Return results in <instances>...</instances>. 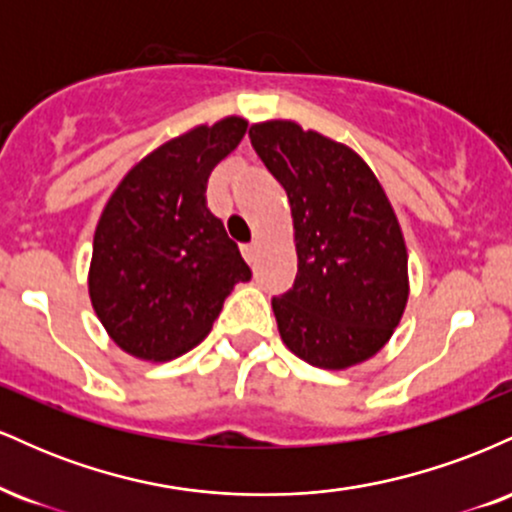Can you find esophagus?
I'll return each instance as SVG.
<instances>
[{
	"label": "esophagus",
	"instance_id": "obj_1",
	"mask_svg": "<svg viewBox=\"0 0 512 512\" xmlns=\"http://www.w3.org/2000/svg\"><path fill=\"white\" fill-rule=\"evenodd\" d=\"M243 257L245 260H248V264H252V267H255L257 262H260V243H250V245H245L243 248Z\"/></svg>",
	"mask_w": 512,
	"mask_h": 512
}]
</instances>
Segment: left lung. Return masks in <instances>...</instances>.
Masks as SVG:
<instances>
[{
  "mask_svg": "<svg viewBox=\"0 0 512 512\" xmlns=\"http://www.w3.org/2000/svg\"><path fill=\"white\" fill-rule=\"evenodd\" d=\"M250 142L291 204L298 274L272 298L281 339L317 368L368 361L409 298L407 245L383 185L354 149L293 120L257 122Z\"/></svg>",
  "mask_w": 512,
  "mask_h": 512,
  "instance_id": "8db88e82",
  "label": "left lung"
}]
</instances>
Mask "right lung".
<instances>
[{"label":"right lung","mask_w":512,"mask_h":512,"mask_svg":"<svg viewBox=\"0 0 512 512\" xmlns=\"http://www.w3.org/2000/svg\"><path fill=\"white\" fill-rule=\"evenodd\" d=\"M243 117L199 125L144 156L110 195L93 236L88 296L110 339L170 361L207 337L252 272L207 207V180L245 137Z\"/></svg>","instance_id":"1"}]
</instances>
